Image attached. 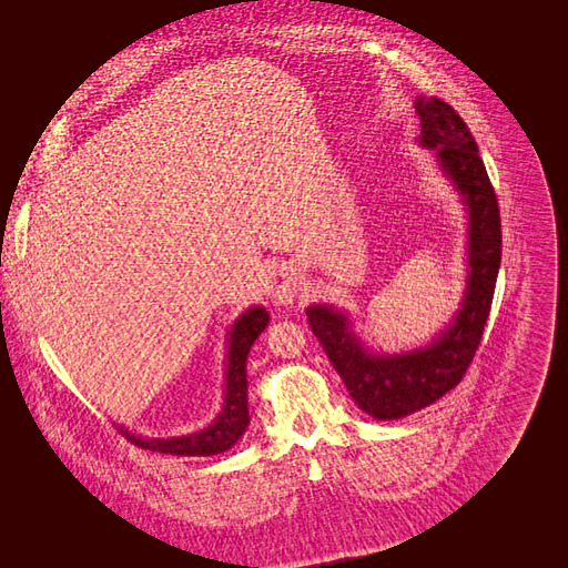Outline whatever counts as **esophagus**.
I'll list each match as a JSON object with an SVG mask.
<instances>
[{
  "label": "esophagus",
  "mask_w": 568,
  "mask_h": 568,
  "mask_svg": "<svg viewBox=\"0 0 568 568\" xmlns=\"http://www.w3.org/2000/svg\"><path fill=\"white\" fill-rule=\"evenodd\" d=\"M302 281L294 274V268H283V272L272 283V296L278 304H292L300 296Z\"/></svg>",
  "instance_id": "obj_1"
}]
</instances>
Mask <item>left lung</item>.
Here are the masks:
<instances>
[{
    "mask_svg": "<svg viewBox=\"0 0 568 568\" xmlns=\"http://www.w3.org/2000/svg\"><path fill=\"white\" fill-rule=\"evenodd\" d=\"M422 142L433 146L469 209V281L463 308L433 345L400 356H373L347 332V317L326 306L306 311L308 324L352 400L375 419H400L419 412L465 377L490 315L499 260V204L479 146L463 116L442 99L416 97Z\"/></svg>",
    "mask_w": 568,
    "mask_h": 568,
    "instance_id": "left-lung-1",
    "label": "left lung"
}]
</instances>
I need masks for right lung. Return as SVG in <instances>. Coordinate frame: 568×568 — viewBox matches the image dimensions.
Returning <instances> with one entry per match:
<instances>
[{
    "instance_id": "right-lung-1",
    "label": "right lung",
    "mask_w": 568,
    "mask_h": 568,
    "mask_svg": "<svg viewBox=\"0 0 568 568\" xmlns=\"http://www.w3.org/2000/svg\"><path fill=\"white\" fill-rule=\"evenodd\" d=\"M268 324V313L264 308L246 311L232 326L230 349H227V394L225 407L219 419L193 435L172 437V439H140L126 430L133 444L149 452H161L172 456H214L227 452L230 446L242 437L248 428V382H246V359L251 345L264 332Z\"/></svg>"
}]
</instances>
